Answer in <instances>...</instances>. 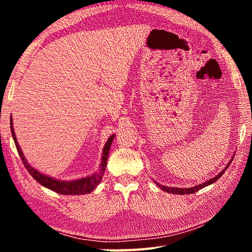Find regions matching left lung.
I'll use <instances>...</instances> for the list:
<instances>
[{"instance_id":"8db88e82","label":"left lung","mask_w":252,"mask_h":252,"mask_svg":"<svg viewBox=\"0 0 252 252\" xmlns=\"http://www.w3.org/2000/svg\"><path fill=\"white\" fill-rule=\"evenodd\" d=\"M232 159H233V158H232ZM230 162H231V161H230ZM230 162L228 163L227 167H225V168L222 170V171H221V172L218 174V176H216L215 178L210 179V180L203 182L202 185H198V186H194V187H191V188H172V187L161 186L160 183H157V185H158V187H160L162 190L165 191V192H169V193H173V194H190V193H195L198 190L202 189V188L207 187V186H209V185H211V183L216 182L217 180H218V179L225 172V170L228 169V167L230 165Z\"/></svg>"}]
</instances>
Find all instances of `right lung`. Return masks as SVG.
<instances>
[{"mask_svg":"<svg viewBox=\"0 0 252 252\" xmlns=\"http://www.w3.org/2000/svg\"><path fill=\"white\" fill-rule=\"evenodd\" d=\"M13 123H12V117H11V132L12 135H13V140L15 143V147L18 149V152L21 157V160H22L24 167L27 168L29 173L31 174L32 178L35 179V180L40 183L41 186H43L48 189L55 191L60 194H70V195H75V194H85V193H90L91 191L95 189V187L99 185L100 181L102 180V177H103L104 171H105V167H106V161H108V156H109V150L111 144H112L113 138L116 135L112 134L108 139L105 146L103 148V152H102V161H101V165L99 171H96L95 173L91 174V176L85 177L82 179H78V180H72V181H60L57 180V179H53L49 176H45V174H42L41 172L37 171L34 168H32L30 165L29 162L25 159V157L23 156L22 150L19 146L18 141H16L15 138V133H14V129H13Z\"/></svg>","mask_w":252,"mask_h":252,"instance_id":"right-lung-1","label":"right lung"}]
</instances>
